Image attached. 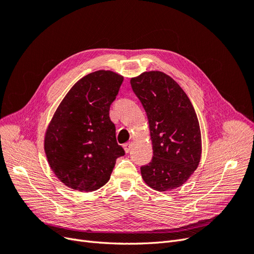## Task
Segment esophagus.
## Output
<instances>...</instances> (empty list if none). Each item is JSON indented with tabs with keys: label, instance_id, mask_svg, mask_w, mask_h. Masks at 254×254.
I'll use <instances>...</instances> for the list:
<instances>
[{
	"label": "esophagus",
	"instance_id": "obj_1",
	"mask_svg": "<svg viewBox=\"0 0 254 254\" xmlns=\"http://www.w3.org/2000/svg\"><path fill=\"white\" fill-rule=\"evenodd\" d=\"M131 148H132V143L131 142H128V143L124 144V150H125V152L128 153Z\"/></svg>",
	"mask_w": 254,
	"mask_h": 254
}]
</instances>
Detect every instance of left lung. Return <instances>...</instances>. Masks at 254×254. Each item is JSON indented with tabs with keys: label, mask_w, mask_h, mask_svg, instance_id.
Listing matches in <instances>:
<instances>
[{
	"label": "left lung",
	"mask_w": 254,
	"mask_h": 254,
	"mask_svg": "<svg viewBox=\"0 0 254 254\" xmlns=\"http://www.w3.org/2000/svg\"><path fill=\"white\" fill-rule=\"evenodd\" d=\"M148 119L153 156L141 167L151 189L166 191L186 183L201 159V132L186 92L171 76L144 72L130 79Z\"/></svg>",
	"instance_id": "left-lung-1"
}]
</instances>
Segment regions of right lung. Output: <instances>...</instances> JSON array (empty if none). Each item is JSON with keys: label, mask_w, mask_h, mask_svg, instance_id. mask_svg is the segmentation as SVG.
<instances>
[{"label": "right lung", "mask_w": 254, "mask_h": 254, "mask_svg": "<svg viewBox=\"0 0 254 254\" xmlns=\"http://www.w3.org/2000/svg\"><path fill=\"white\" fill-rule=\"evenodd\" d=\"M122 75L99 70L76 82L54 113L44 135L51 170L64 186L93 191L109 181L115 161L125 155L109 118Z\"/></svg>", "instance_id": "1"}]
</instances>
